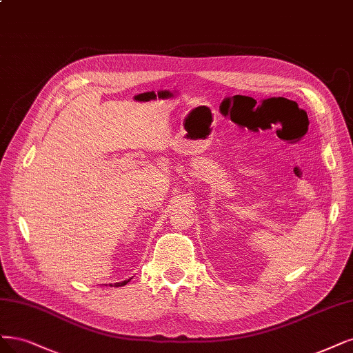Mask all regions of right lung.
Returning <instances> with one entry per match:
<instances>
[{
	"label": "right lung",
	"mask_w": 353,
	"mask_h": 353,
	"mask_svg": "<svg viewBox=\"0 0 353 353\" xmlns=\"http://www.w3.org/2000/svg\"><path fill=\"white\" fill-rule=\"evenodd\" d=\"M131 281V279H128V281H123V282H117V283H111V286H115V288H118V286H124V285H127L128 282Z\"/></svg>",
	"instance_id": "obj_1"
}]
</instances>
